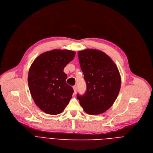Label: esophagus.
I'll list each match as a JSON object with an SVG mask.
<instances>
[{"instance_id":"obj_1","label":"esophagus","mask_w":153,"mask_h":153,"mask_svg":"<svg viewBox=\"0 0 153 153\" xmlns=\"http://www.w3.org/2000/svg\"><path fill=\"white\" fill-rule=\"evenodd\" d=\"M73 90H74V93L76 94V92H77V86H76V85H74V86H73Z\"/></svg>"}]
</instances>
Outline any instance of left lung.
<instances>
[{
    "mask_svg": "<svg viewBox=\"0 0 153 153\" xmlns=\"http://www.w3.org/2000/svg\"><path fill=\"white\" fill-rule=\"evenodd\" d=\"M78 56L87 91L77 97L87 114L99 115L111 107L120 92L121 77L118 68L108 55L99 50L80 51Z\"/></svg>",
    "mask_w": 153,
    "mask_h": 153,
    "instance_id": "1",
    "label": "left lung"
}]
</instances>
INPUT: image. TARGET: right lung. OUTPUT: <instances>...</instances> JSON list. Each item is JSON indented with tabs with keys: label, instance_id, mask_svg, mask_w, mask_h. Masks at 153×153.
<instances>
[{
	"label": "right lung",
	"instance_id": "add662e5",
	"mask_svg": "<svg viewBox=\"0 0 153 153\" xmlns=\"http://www.w3.org/2000/svg\"><path fill=\"white\" fill-rule=\"evenodd\" d=\"M75 51L54 50L35 59L28 76V87L36 105L46 114H61L72 98L73 89L66 82L63 70L74 59Z\"/></svg>",
	"mask_w": 153,
	"mask_h": 153
}]
</instances>
